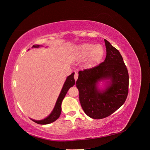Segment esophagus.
Masks as SVG:
<instances>
[{
    "label": "esophagus",
    "mask_w": 150,
    "mask_h": 150,
    "mask_svg": "<svg viewBox=\"0 0 150 150\" xmlns=\"http://www.w3.org/2000/svg\"><path fill=\"white\" fill-rule=\"evenodd\" d=\"M74 78L75 81H76L77 79H78V73H77L76 72H75V73H74Z\"/></svg>",
    "instance_id": "esophagus-1"
}]
</instances>
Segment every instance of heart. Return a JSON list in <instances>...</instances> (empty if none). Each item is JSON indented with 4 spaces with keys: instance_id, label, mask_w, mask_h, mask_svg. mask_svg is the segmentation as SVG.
Here are the masks:
<instances>
[{
    "instance_id": "1",
    "label": "heart",
    "mask_w": 150,
    "mask_h": 150,
    "mask_svg": "<svg viewBox=\"0 0 150 150\" xmlns=\"http://www.w3.org/2000/svg\"><path fill=\"white\" fill-rule=\"evenodd\" d=\"M79 51L82 56H87L91 53V58L93 59H97L102 56L103 49L100 45L95 46L91 44H85L79 47Z\"/></svg>"
}]
</instances>
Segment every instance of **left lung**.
<instances>
[{"label":"left lung","mask_w":150,"mask_h":150,"mask_svg":"<svg viewBox=\"0 0 150 150\" xmlns=\"http://www.w3.org/2000/svg\"><path fill=\"white\" fill-rule=\"evenodd\" d=\"M106 56L104 62L90 69L79 71L76 87L79 101L88 116L99 120L108 117L125 102L128 94L129 75L120 52L104 39ZM110 80L107 88L101 91L97 84Z\"/></svg>","instance_id":"1"}]
</instances>
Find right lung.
<instances>
[{
  "mask_svg": "<svg viewBox=\"0 0 150 150\" xmlns=\"http://www.w3.org/2000/svg\"><path fill=\"white\" fill-rule=\"evenodd\" d=\"M39 46H40L39 45H34L33 47H39ZM74 74V72H72L70 76H69L67 78L64 85H63V87L62 88L59 96L57 98L56 105L54 106V110H52L51 114L49 115V116H47L46 118L42 120H39V121H36L34 120H33L34 122H36V123L39 124V125H47V124L51 123V122L55 121L56 120L59 118V117L61 115V103L63 99L64 98L66 94L68 91V90L69 89V88L72 87V86L75 84Z\"/></svg>",
  "mask_w": 150,
  "mask_h": 150,
  "instance_id": "obj_1",
  "label": "right lung"
}]
</instances>
